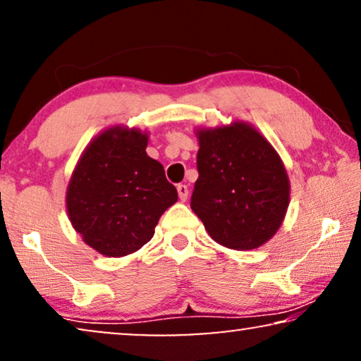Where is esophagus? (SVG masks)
Returning a JSON list of instances; mask_svg holds the SVG:
<instances>
[{
    "label": "esophagus",
    "instance_id": "34e87169",
    "mask_svg": "<svg viewBox=\"0 0 361 361\" xmlns=\"http://www.w3.org/2000/svg\"><path fill=\"white\" fill-rule=\"evenodd\" d=\"M177 194H179V199L182 202H185L187 197H189V187L184 185V184H179V185H177Z\"/></svg>",
    "mask_w": 361,
    "mask_h": 361
}]
</instances>
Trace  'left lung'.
Segmentation results:
<instances>
[{"mask_svg": "<svg viewBox=\"0 0 361 361\" xmlns=\"http://www.w3.org/2000/svg\"><path fill=\"white\" fill-rule=\"evenodd\" d=\"M199 179L190 209L216 243L248 251L278 233L290 184L273 145L245 121L197 128Z\"/></svg>", "mask_w": 361, "mask_h": 361, "instance_id": "1", "label": "left lung"}]
</instances>
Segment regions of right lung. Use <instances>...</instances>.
Segmentation results:
<instances>
[{
  "label": "right lung",
  "mask_w": 361,
  "mask_h": 361,
  "mask_svg": "<svg viewBox=\"0 0 361 361\" xmlns=\"http://www.w3.org/2000/svg\"><path fill=\"white\" fill-rule=\"evenodd\" d=\"M146 131L115 125L88 142L67 185L68 220L108 258L135 253L177 202L161 162L147 156Z\"/></svg>",
  "instance_id": "1"
}]
</instances>
